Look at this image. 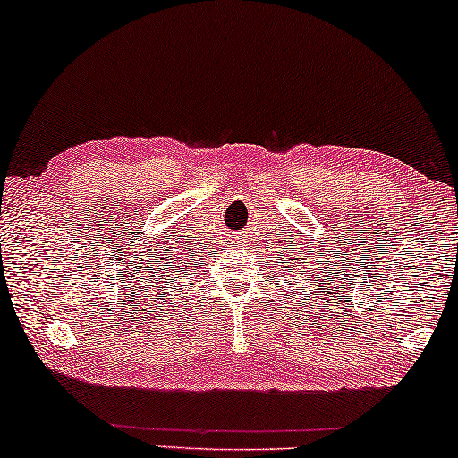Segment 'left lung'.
I'll return each instance as SVG.
<instances>
[{"label":"left lung","instance_id":"obj_1","mask_svg":"<svg viewBox=\"0 0 458 458\" xmlns=\"http://www.w3.org/2000/svg\"><path fill=\"white\" fill-rule=\"evenodd\" d=\"M300 264H302V262H300V259H298V275H309V276H306V283H309L310 281V272H306V270H302V266H300ZM289 266H293L292 262H289ZM289 272H292V268H289Z\"/></svg>","mask_w":458,"mask_h":458}]
</instances>
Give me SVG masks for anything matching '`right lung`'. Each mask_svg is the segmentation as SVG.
<instances>
[{"mask_svg": "<svg viewBox=\"0 0 458 458\" xmlns=\"http://www.w3.org/2000/svg\"><path fill=\"white\" fill-rule=\"evenodd\" d=\"M169 266H171V262H169ZM169 266H166V268H169Z\"/></svg>", "mask_w": 458, "mask_h": 458, "instance_id": "1", "label": "right lung"}]
</instances>
